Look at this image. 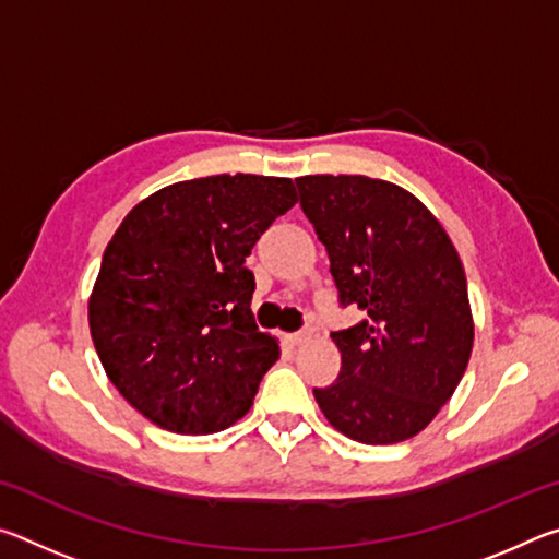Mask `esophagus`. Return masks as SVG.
Instances as JSON below:
<instances>
[{"label":"esophagus","mask_w":559,"mask_h":559,"mask_svg":"<svg viewBox=\"0 0 559 559\" xmlns=\"http://www.w3.org/2000/svg\"><path fill=\"white\" fill-rule=\"evenodd\" d=\"M308 337H310V333H306V330H302V333H293V335H286V343H288L290 347H298V345L306 343Z\"/></svg>","instance_id":"esophagus-1"}]
</instances>
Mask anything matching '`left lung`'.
I'll return each mask as SVG.
<instances>
[{
    "label": "left lung",
    "instance_id": "obj_1",
    "mask_svg": "<svg viewBox=\"0 0 559 559\" xmlns=\"http://www.w3.org/2000/svg\"><path fill=\"white\" fill-rule=\"evenodd\" d=\"M300 210L330 259L340 306L362 323L330 333L337 380L313 390L353 441L419 433L451 400L473 347L466 273L449 234L414 194L362 175L298 177Z\"/></svg>",
    "mask_w": 559,
    "mask_h": 559
}]
</instances>
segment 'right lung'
I'll use <instances>...</instances> for the list:
<instances>
[{
  "label": "right lung",
  "mask_w": 559,
  "mask_h": 559,
  "mask_svg": "<svg viewBox=\"0 0 559 559\" xmlns=\"http://www.w3.org/2000/svg\"><path fill=\"white\" fill-rule=\"evenodd\" d=\"M298 202L286 177L214 175L150 194L112 234L88 300L116 390L167 431L214 433L251 409L278 359L246 257Z\"/></svg>",
  "instance_id": "add662e5"
}]
</instances>
